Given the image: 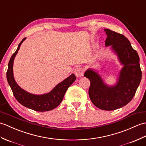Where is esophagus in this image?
Masks as SVG:
<instances>
[{"label": "esophagus", "instance_id": "1", "mask_svg": "<svg viewBox=\"0 0 146 146\" xmlns=\"http://www.w3.org/2000/svg\"><path fill=\"white\" fill-rule=\"evenodd\" d=\"M74 73L75 74L76 77H81L83 76L84 73V70H83L82 68L78 67L74 69Z\"/></svg>", "mask_w": 146, "mask_h": 146}]
</instances>
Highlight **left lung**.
<instances>
[{
    "label": "left lung",
    "mask_w": 146,
    "mask_h": 146,
    "mask_svg": "<svg viewBox=\"0 0 146 146\" xmlns=\"http://www.w3.org/2000/svg\"><path fill=\"white\" fill-rule=\"evenodd\" d=\"M104 31L107 35L105 45L111 46L123 65L117 83L107 85L93 69H88L84 76L90 81L88 93L93 104L101 110L111 111L126 106L133 99L140 84L142 72L139 57L126 37L110 29Z\"/></svg>",
    "instance_id": "obj_1"
}]
</instances>
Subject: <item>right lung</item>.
Instances as JSON below:
<instances>
[{
    "mask_svg": "<svg viewBox=\"0 0 146 146\" xmlns=\"http://www.w3.org/2000/svg\"><path fill=\"white\" fill-rule=\"evenodd\" d=\"M25 39L26 38H23L19 43L17 49L10 59L7 72V80L16 100L23 106L40 112L52 110L62 102L66 90L75 81L76 76L74 74H72L65 80L58 84L50 93L41 95L29 93L22 89L16 83L13 78V64L20 45Z\"/></svg>",
    "mask_w": 146,
    "mask_h": 146,
    "instance_id": "obj_1",
    "label": "right lung"
}]
</instances>
